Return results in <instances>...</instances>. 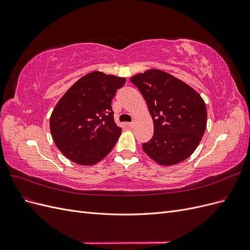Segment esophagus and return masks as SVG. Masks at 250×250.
Wrapping results in <instances>:
<instances>
[{"mask_svg":"<svg viewBox=\"0 0 250 250\" xmlns=\"http://www.w3.org/2000/svg\"><path fill=\"white\" fill-rule=\"evenodd\" d=\"M127 125H128V127H130V128H133V127H134V122H130V123H127Z\"/></svg>","mask_w":250,"mask_h":250,"instance_id":"esophagus-1","label":"esophagus"}]
</instances>
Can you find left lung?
<instances>
[{
	"instance_id": "1",
	"label": "left lung",
	"mask_w": 250,
	"mask_h": 250,
	"mask_svg": "<svg viewBox=\"0 0 250 250\" xmlns=\"http://www.w3.org/2000/svg\"><path fill=\"white\" fill-rule=\"evenodd\" d=\"M130 81L146 100L154 134L143 150L158 165H176L197 148L207 128V106L187 83L161 70L134 75Z\"/></svg>"
}]
</instances>
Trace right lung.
I'll use <instances>...</instances> for the list:
<instances>
[{
	"label": "right lung",
	"instance_id": "right-lung-1",
	"mask_svg": "<svg viewBox=\"0 0 250 250\" xmlns=\"http://www.w3.org/2000/svg\"><path fill=\"white\" fill-rule=\"evenodd\" d=\"M125 81L92 72L60 98L50 118V129L57 148L70 161L95 165L116 145L122 129L113 120L111 101Z\"/></svg>",
	"mask_w": 250,
	"mask_h": 250
}]
</instances>
